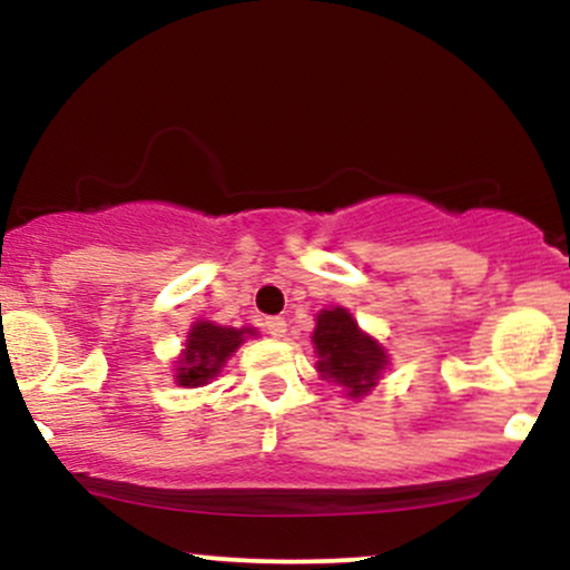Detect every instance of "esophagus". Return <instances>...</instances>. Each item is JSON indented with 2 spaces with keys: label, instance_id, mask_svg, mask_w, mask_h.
Returning <instances> with one entry per match:
<instances>
[{
  "label": "esophagus",
  "instance_id": "1",
  "mask_svg": "<svg viewBox=\"0 0 570 570\" xmlns=\"http://www.w3.org/2000/svg\"><path fill=\"white\" fill-rule=\"evenodd\" d=\"M265 332L267 335H273V337H284L286 335V322L281 316H276V318H267L265 322Z\"/></svg>",
  "mask_w": 570,
  "mask_h": 570
}]
</instances>
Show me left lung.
I'll list each match as a JSON object with an SVG mask.
<instances>
[{
    "mask_svg": "<svg viewBox=\"0 0 570 570\" xmlns=\"http://www.w3.org/2000/svg\"><path fill=\"white\" fill-rule=\"evenodd\" d=\"M311 340L316 348V372L322 375V381L340 385L348 399L367 396L381 383L383 372L391 364L383 345L367 335L343 305L318 311Z\"/></svg>",
    "mask_w": 570,
    "mask_h": 570,
    "instance_id": "obj_1",
    "label": "left lung"
}]
</instances>
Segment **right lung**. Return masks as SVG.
<instances>
[{
    "mask_svg": "<svg viewBox=\"0 0 570 570\" xmlns=\"http://www.w3.org/2000/svg\"><path fill=\"white\" fill-rule=\"evenodd\" d=\"M257 335L254 326H222L214 322H195L189 326L185 348L174 362V381L185 389H200L219 375L246 337Z\"/></svg>",
    "mask_w": 570,
    "mask_h": 570,
    "instance_id": "obj_1",
    "label": "right lung"
}]
</instances>
